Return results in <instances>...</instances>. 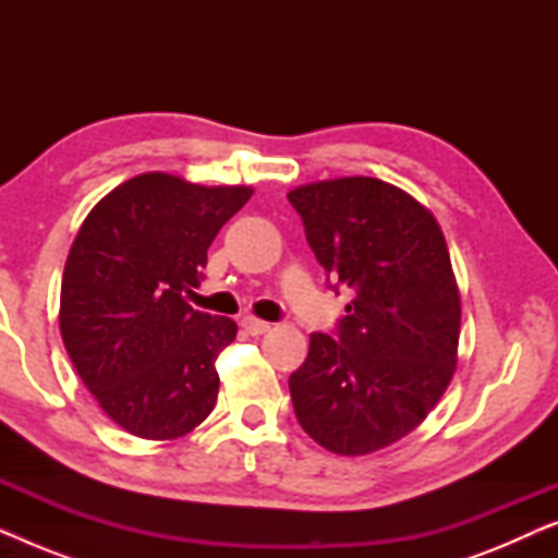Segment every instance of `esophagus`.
Returning <instances> with one entry per match:
<instances>
[{
	"instance_id": "34e87169",
	"label": "esophagus",
	"mask_w": 558,
	"mask_h": 558,
	"mask_svg": "<svg viewBox=\"0 0 558 558\" xmlns=\"http://www.w3.org/2000/svg\"><path fill=\"white\" fill-rule=\"evenodd\" d=\"M241 327H243V330H246L248 335H264V332L271 330V325L264 323V319H258V317H243V319H241Z\"/></svg>"
}]
</instances>
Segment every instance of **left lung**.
Listing matches in <instances>:
<instances>
[{
  "label": "left lung",
  "instance_id": "obj_1",
  "mask_svg": "<svg viewBox=\"0 0 558 558\" xmlns=\"http://www.w3.org/2000/svg\"><path fill=\"white\" fill-rule=\"evenodd\" d=\"M317 262L353 289L338 340L310 335L289 376L302 429L342 457L414 432L457 371L462 304L445 233L416 197L376 178H335L287 193Z\"/></svg>",
  "mask_w": 558,
  "mask_h": 558
}]
</instances>
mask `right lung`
Returning <instances> with one entry per match:
<instances>
[{
	"label": "right lung",
	"instance_id": "add662e5",
	"mask_svg": "<svg viewBox=\"0 0 558 558\" xmlns=\"http://www.w3.org/2000/svg\"><path fill=\"white\" fill-rule=\"evenodd\" d=\"M254 187L144 172L94 205L60 284V335L104 414L142 439L185 437L210 416L231 317L197 312L208 248Z\"/></svg>",
	"mask_w": 558,
	"mask_h": 558
}]
</instances>
